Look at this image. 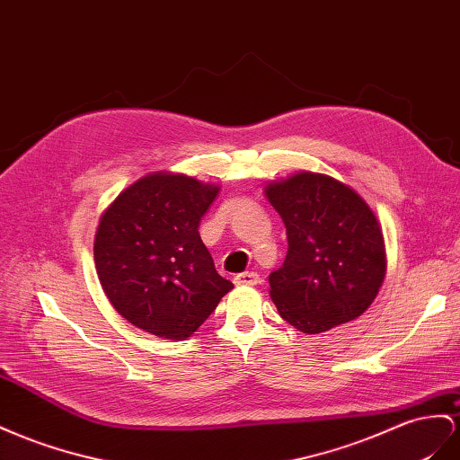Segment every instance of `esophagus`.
<instances>
[{"label": "esophagus", "mask_w": 460, "mask_h": 460, "mask_svg": "<svg viewBox=\"0 0 460 460\" xmlns=\"http://www.w3.org/2000/svg\"><path fill=\"white\" fill-rule=\"evenodd\" d=\"M234 282L235 284H245V287H255V284L261 282V277L253 270H245V272H240V275H235Z\"/></svg>", "instance_id": "34e87169"}]
</instances>
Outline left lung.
I'll return each mask as SVG.
<instances>
[{
  "mask_svg": "<svg viewBox=\"0 0 460 460\" xmlns=\"http://www.w3.org/2000/svg\"><path fill=\"white\" fill-rule=\"evenodd\" d=\"M267 199L287 226L288 253L270 272V297L292 327L329 331L376 300L387 259L379 222L344 183L302 172L270 183Z\"/></svg>",
  "mask_w": 460,
  "mask_h": 460,
  "instance_id": "8db88e82",
  "label": "left lung"
}]
</instances>
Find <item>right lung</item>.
<instances>
[{
	"label": "right lung",
	"instance_id": "1",
	"mask_svg": "<svg viewBox=\"0 0 460 460\" xmlns=\"http://www.w3.org/2000/svg\"><path fill=\"white\" fill-rule=\"evenodd\" d=\"M217 195L215 185L153 173L121 191L102 215L94 238L98 279L116 312L135 327L185 339L234 288L199 235Z\"/></svg>",
	"mask_w": 460,
	"mask_h": 460
}]
</instances>
